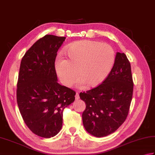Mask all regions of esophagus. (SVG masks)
I'll return each mask as SVG.
<instances>
[{
	"label": "esophagus",
	"mask_w": 155,
	"mask_h": 155,
	"mask_svg": "<svg viewBox=\"0 0 155 155\" xmlns=\"http://www.w3.org/2000/svg\"><path fill=\"white\" fill-rule=\"evenodd\" d=\"M80 98V95H79V93L76 92V94H75V99H79Z\"/></svg>",
	"instance_id": "34e87169"
}]
</instances>
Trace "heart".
<instances>
[{
  "label": "heart",
  "mask_w": 155,
  "mask_h": 155,
  "mask_svg": "<svg viewBox=\"0 0 155 155\" xmlns=\"http://www.w3.org/2000/svg\"><path fill=\"white\" fill-rule=\"evenodd\" d=\"M68 60L58 57L57 74L64 85L71 87L80 77L79 84L94 87L105 80L111 71L115 54L111 46L92 40H80L66 49ZM78 72H77V71Z\"/></svg>",
  "instance_id": "b5f03b06"
}]
</instances>
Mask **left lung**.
Instances as JSON below:
<instances>
[{
    "label": "left lung",
    "instance_id": "obj_1",
    "mask_svg": "<svg viewBox=\"0 0 155 155\" xmlns=\"http://www.w3.org/2000/svg\"><path fill=\"white\" fill-rule=\"evenodd\" d=\"M133 90L130 61L124 53L117 52L111 71L103 83L80 93L86 103L82 121L87 132L98 138L115 132L127 118Z\"/></svg>",
    "mask_w": 155,
    "mask_h": 155
}]
</instances>
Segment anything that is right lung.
Listing matches in <instances>:
<instances>
[{"label": "right lung", "instance_id": "right-lung-1", "mask_svg": "<svg viewBox=\"0 0 155 155\" xmlns=\"http://www.w3.org/2000/svg\"><path fill=\"white\" fill-rule=\"evenodd\" d=\"M65 37L46 35L25 52L20 65L17 102L25 124L36 135L56 136L63 112L75 100V92L57 82L54 62Z\"/></svg>", "mask_w": 155, "mask_h": 155}]
</instances>
